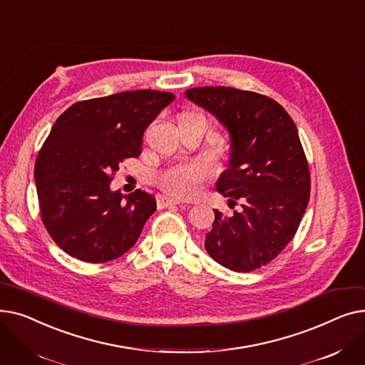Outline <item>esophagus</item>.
I'll use <instances>...</instances> for the list:
<instances>
[{
	"instance_id": "1",
	"label": "esophagus",
	"mask_w": 365,
	"mask_h": 365,
	"mask_svg": "<svg viewBox=\"0 0 365 365\" xmlns=\"http://www.w3.org/2000/svg\"><path fill=\"white\" fill-rule=\"evenodd\" d=\"M157 201H158V205H160V207H168V205H178V204H182V201H180L179 198L170 197V195H158Z\"/></svg>"
}]
</instances>
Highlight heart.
I'll list each match as a JSON object with an SVG mask.
<instances>
[{
  "mask_svg": "<svg viewBox=\"0 0 365 365\" xmlns=\"http://www.w3.org/2000/svg\"><path fill=\"white\" fill-rule=\"evenodd\" d=\"M213 173V167L207 161L180 164L163 173L160 182L163 187L179 197H194L200 192L205 178Z\"/></svg>",
  "mask_w": 365,
  "mask_h": 365,
  "instance_id": "obj_1",
  "label": "heart"
}]
</instances>
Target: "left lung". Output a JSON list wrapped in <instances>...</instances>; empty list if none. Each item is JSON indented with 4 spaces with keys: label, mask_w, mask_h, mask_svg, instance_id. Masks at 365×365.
<instances>
[{
    "label": "left lung",
    "mask_w": 365,
    "mask_h": 365,
    "mask_svg": "<svg viewBox=\"0 0 365 365\" xmlns=\"http://www.w3.org/2000/svg\"><path fill=\"white\" fill-rule=\"evenodd\" d=\"M185 96L204 108L231 138L229 167L216 189L238 212L215 210L205 250L235 272H252L289 244L309 202L311 175L294 121L267 96L232 87L189 88Z\"/></svg>",
    "instance_id": "8db88e82"
}]
</instances>
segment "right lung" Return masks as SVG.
<instances>
[{
	"mask_svg": "<svg viewBox=\"0 0 365 365\" xmlns=\"http://www.w3.org/2000/svg\"><path fill=\"white\" fill-rule=\"evenodd\" d=\"M175 94L136 90L76 102L51 127L35 163L41 220L69 256L105 263L136 244L153 195L110 190L125 158L139 157L148 125Z\"/></svg>",
	"mask_w": 365,
	"mask_h": 365,
	"instance_id": "1",
	"label": "right lung"
}]
</instances>
